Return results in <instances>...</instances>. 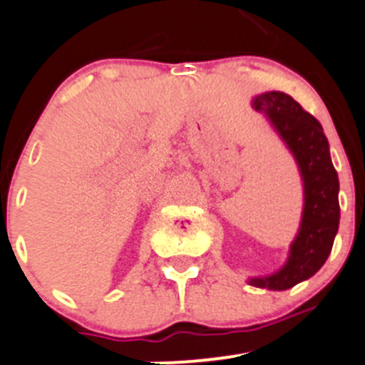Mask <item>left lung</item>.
<instances>
[{
  "mask_svg": "<svg viewBox=\"0 0 365 365\" xmlns=\"http://www.w3.org/2000/svg\"><path fill=\"white\" fill-rule=\"evenodd\" d=\"M254 108L268 115L297 158L304 179V216L286 266L269 277L250 279V286L286 291L310 279L330 255L341 218L339 178L323 128L293 97L284 92H266L255 97Z\"/></svg>",
  "mask_w": 365,
  "mask_h": 365,
  "instance_id": "obj_1",
  "label": "left lung"
}]
</instances>
